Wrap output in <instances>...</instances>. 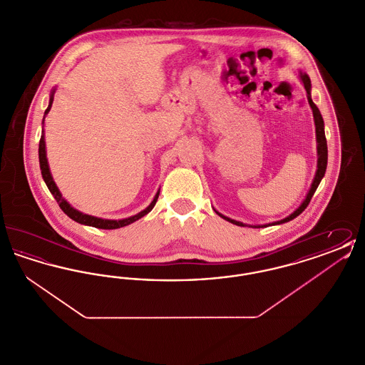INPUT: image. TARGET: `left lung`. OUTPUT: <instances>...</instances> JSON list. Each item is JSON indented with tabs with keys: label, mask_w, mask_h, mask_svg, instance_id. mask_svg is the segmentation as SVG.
<instances>
[{
	"label": "left lung",
	"mask_w": 365,
	"mask_h": 365,
	"mask_svg": "<svg viewBox=\"0 0 365 365\" xmlns=\"http://www.w3.org/2000/svg\"><path fill=\"white\" fill-rule=\"evenodd\" d=\"M299 78H301V81H302V83H304V87H305V90H307V94H308V96H307V97H308V103H309L311 108H312L313 119H314V125H316V142H317V170H316V175H314L312 186H311V189L308 191V194H307L305 200L302 201V204H301L298 208L295 209L294 212H293L292 215H289L287 217H284V219H282V220H279V222L269 223V225H264V226H250L255 227V228H256V227H257V228H260V227L282 225V223H286V222L293 220V219L297 217L298 215H301V213L305 210V208L309 205V202H311V200H312L314 191L317 189L319 183L322 182L323 176L326 174V168H327V155H329V152H327V139H326V134H324V122H323V118H322V113H320L319 108L314 105V103L312 101V98H311V79H309V76H308L307 73L299 72ZM216 213H217L220 217H223V219L227 220V222L232 223V225H237V226L241 227L246 226V225H243L241 222H237V220H232V219H230V217H227V216H223V215H222V213H219L217 210H216Z\"/></svg>",
	"instance_id": "8db88e82"
}]
</instances>
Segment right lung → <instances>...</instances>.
Returning a JSON list of instances; mask_svg holds the SVG:
<instances>
[{
	"instance_id": "1",
	"label": "right lung",
	"mask_w": 365,
	"mask_h": 365,
	"mask_svg": "<svg viewBox=\"0 0 365 365\" xmlns=\"http://www.w3.org/2000/svg\"><path fill=\"white\" fill-rule=\"evenodd\" d=\"M53 96H54V88L52 90V94H51V100H49V105L45 110V115H43V120H45V116L49 113L51 108H52ZM43 124V122H42ZM39 167H41V173H42V178L48 186V189L51 190V192L54 197V200L57 201L58 207L61 208V210L71 217L72 220H75L76 223H81V225H85V226L96 227V228H103V230H115V228H120V227L128 226L134 222H137L140 217H143L145 215H148L153 207L156 205L157 198H158V194L160 190L157 191L153 201L150 202V205L146 209H143L142 212H139L137 215L131 216V217H127V219H123V220H106V219H100V217H94V216H90L86 213H82L79 210H76L75 208H72L70 204L63 198L61 192L57 189L54 180H53L52 174H51V170H49V164H48V158H46V146H45V135H43V131H42V135H41V140H39Z\"/></svg>"
}]
</instances>
